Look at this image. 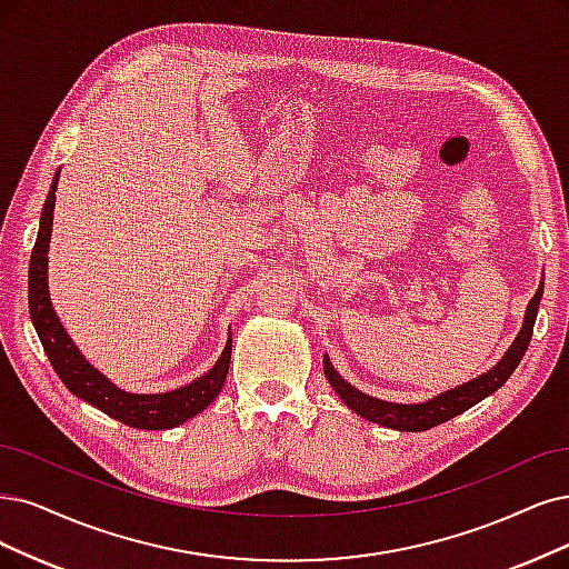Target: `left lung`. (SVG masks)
Returning <instances> with one entry per match:
<instances>
[{
  "label": "left lung",
  "mask_w": 569,
  "mask_h": 569,
  "mask_svg": "<svg viewBox=\"0 0 569 569\" xmlns=\"http://www.w3.org/2000/svg\"><path fill=\"white\" fill-rule=\"evenodd\" d=\"M543 292V283L539 286V290L535 292V298L528 305V311H525V323L522 330L518 332V338L513 340L511 349L507 351V356L486 375H480L478 380L461 385L452 391H446L436 396L433 401L419 403V406H398V403H387V401H377V398H370L366 393H361L359 389H353L351 385H347L342 377L335 372V368L330 366L328 356L323 359V372L328 377V382L332 385L335 393H338L342 401L349 406V410H353L356 415H361L368 422L382 425L389 429H398V431H427L436 425H443L448 419L457 417L459 412L469 410L471 406H476L482 398L495 393L503 382L509 380L513 375V370L518 368V363L522 361L525 351H528V345L532 340V330H535V321H537V309H539V300Z\"/></svg>",
  "instance_id": "1"
}]
</instances>
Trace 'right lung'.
Here are the masks:
<instances>
[{"label": "right lung", "instance_id": "right-lung-1", "mask_svg": "<svg viewBox=\"0 0 569 569\" xmlns=\"http://www.w3.org/2000/svg\"><path fill=\"white\" fill-rule=\"evenodd\" d=\"M56 187L58 176L51 184V192L44 201V210L39 218L37 241L30 256V319L34 330L44 347L49 361L56 375L62 380L74 396L96 406L104 415L119 419L121 425L133 429H171L182 425L184 419L199 415L203 408L216 401L220 393L231 359V338L218 363L210 368L197 382L168 393H129L117 389L112 382L83 361V356L77 351L72 340L68 338L66 328L60 326L56 311L49 300V283H47V252L51 241V224H53V206H56Z\"/></svg>", "mask_w": 569, "mask_h": 569}]
</instances>
